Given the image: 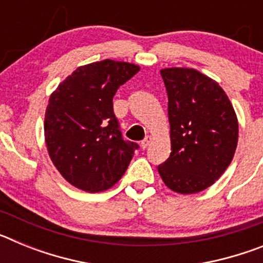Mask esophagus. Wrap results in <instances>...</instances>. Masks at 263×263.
<instances>
[{"label":"esophagus","instance_id":"1","mask_svg":"<svg viewBox=\"0 0 263 263\" xmlns=\"http://www.w3.org/2000/svg\"><path fill=\"white\" fill-rule=\"evenodd\" d=\"M150 142H152V137H150V136H146L145 139H143L142 143H141V145H142L143 148H146L148 145H150Z\"/></svg>","mask_w":263,"mask_h":263}]
</instances>
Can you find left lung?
Instances as JSON below:
<instances>
[{"label":"left lung","mask_w":263,"mask_h":263,"mask_svg":"<svg viewBox=\"0 0 263 263\" xmlns=\"http://www.w3.org/2000/svg\"><path fill=\"white\" fill-rule=\"evenodd\" d=\"M171 154L158 166L164 184L178 194L211 187L233 159L238 122L222 88L192 68H164Z\"/></svg>","instance_id":"obj_1"}]
</instances>
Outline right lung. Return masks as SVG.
I'll use <instances>...</instances> for the list:
<instances>
[{
	"instance_id": "obj_1",
	"label": "right lung",
	"mask_w": 263,
	"mask_h": 263,
	"mask_svg": "<svg viewBox=\"0 0 263 263\" xmlns=\"http://www.w3.org/2000/svg\"><path fill=\"white\" fill-rule=\"evenodd\" d=\"M139 67L105 59L79 67L51 95L45 138L52 163L79 190L101 192L121 179L139 147L124 141L113 97Z\"/></svg>"
}]
</instances>
